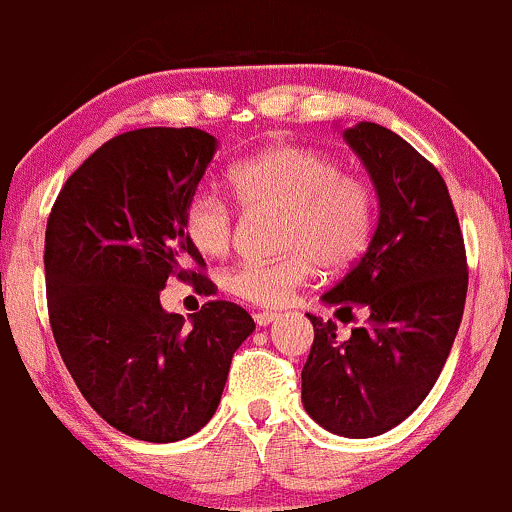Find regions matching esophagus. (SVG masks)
<instances>
[{
  "label": "esophagus",
  "mask_w": 512,
  "mask_h": 512,
  "mask_svg": "<svg viewBox=\"0 0 512 512\" xmlns=\"http://www.w3.org/2000/svg\"><path fill=\"white\" fill-rule=\"evenodd\" d=\"M278 312H256L254 315V322L258 324V327H268V324H273L278 320Z\"/></svg>",
  "instance_id": "esophagus-1"
}]
</instances>
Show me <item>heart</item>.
<instances>
[{
    "mask_svg": "<svg viewBox=\"0 0 512 512\" xmlns=\"http://www.w3.org/2000/svg\"><path fill=\"white\" fill-rule=\"evenodd\" d=\"M229 183L244 207L285 212L276 261H241L222 276L234 298L261 307L285 305L324 271L349 268L371 239L373 197L364 180L342 173L339 161L305 146H273L229 168ZM185 234L200 254L229 249L234 214L214 190H197L185 205Z\"/></svg>",
    "mask_w": 512,
    "mask_h": 512,
    "instance_id": "heart-1",
    "label": "heart"
}]
</instances>
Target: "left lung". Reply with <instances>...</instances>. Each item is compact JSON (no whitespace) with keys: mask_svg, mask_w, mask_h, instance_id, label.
<instances>
[{"mask_svg":"<svg viewBox=\"0 0 512 512\" xmlns=\"http://www.w3.org/2000/svg\"><path fill=\"white\" fill-rule=\"evenodd\" d=\"M378 200L368 249L322 295L334 315L364 307L368 320L337 337V324L315 327L302 366V405L327 432L349 439L393 430L427 398L452 351L464 315V236L447 183L398 134L373 122L344 129Z\"/></svg>","mask_w":512,"mask_h":512,"instance_id":"1","label":"left lung"}]
</instances>
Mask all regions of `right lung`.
I'll use <instances>...</instances> for the list:
<instances>
[{"label":"right lung","mask_w":512,"mask_h":512,"mask_svg":"<svg viewBox=\"0 0 512 512\" xmlns=\"http://www.w3.org/2000/svg\"><path fill=\"white\" fill-rule=\"evenodd\" d=\"M217 153L200 129L126 131L60 190L46 227V295L58 351L92 410L144 442L200 432L222 400L234 351L256 329L244 307L212 300L190 322L168 315L173 273L205 266L185 205ZM210 295V293H207Z\"/></svg>","instance_id":"1"}]
</instances>
